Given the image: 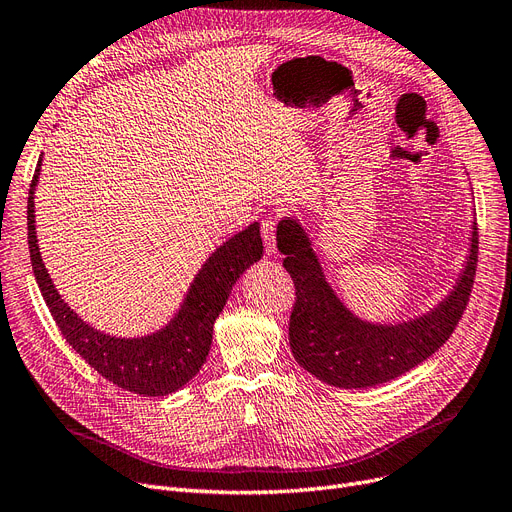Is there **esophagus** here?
<instances>
[{"label": "esophagus", "instance_id": "34e87169", "mask_svg": "<svg viewBox=\"0 0 512 512\" xmlns=\"http://www.w3.org/2000/svg\"><path fill=\"white\" fill-rule=\"evenodd\" d=\"M276 226H278V215L268 213L261 219V238L265 242V251L276 253Z\"/></svg>", "mask_w": 512, "mask_h": 512}]
</instances>
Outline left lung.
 Returning a JSON list of instances; mask_svg holds the SVG:
<instances>
[{
	"label": "left lung",
	"mask_w": 512,
	"mask_h": 512,
	"mask_svg": "<svg viewBox=\"0 0 512 512\" xmlns=\"http://www.w3.org/2000/svg\"><path fill=\"white\" fill-rule=\"evenodd\" d=\"M278 251L295 284L288 341L299 366L332 387H372L387 383L425 362L446 343L469 303L479 253V228L473 226L471 255L452 295L435 311L414 322L374 326L351 316L326 284L309 240L293 219L278 224Z\"/></svg>",
	"instance_id": "left-lung-1"
}]
</instances>
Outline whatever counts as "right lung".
<instances>
[{
	"mask_svg": "<svg viewBox=\"0 0 512 512\" xmlns=\"http://www.w3.org/2000/svg\"><path fill=\"white\" fill-rule=\"evenodd\" d=\"M39 167L41 159L29 188V253L35 280L62 337L98 374L121 389L148 397L177 391L205 364L213 339V322L224 309L234 282L251 263L261 259L263 242L259 226L251 224L247 230L221 244L209 257L203 270L198 272L180 314L169 326L144 339H115L83 324V320L73 314L71 307L56 293L46 265L41 261L33 211Z\"/></svg>",
	"mask_w": 512,
	"mask_h": 512,
	"instance_id": "1",
	"label": "right lung"
}]
</instances>
